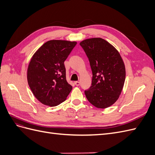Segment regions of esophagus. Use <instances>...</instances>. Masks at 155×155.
<instances>
[{"instance_id": "obj_1", "label": "esophagus", "mask_w": 155, "mask_h": 155, "mask_svg": "<svg viewBox=\"0 0 155 155\" xmlns=\"http://www.w3.org/2000/svg\"><path fill=\"white\" fill-rule=\"evenodd\" d=\"M74 84L76 85V86H79V85H80V82L79 81H75L74 82Z\"/></svg>"}]
</instances>
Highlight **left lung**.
Returning a JSON list of instances; mask_svg holds the SVG:
<instances>
[{"label":"left lung","instance_id":"obj_1","mask_svg":"<svg viewBox=\"0 0 155 155\" xmlns=\"http://www.w3.org/2000/svg\"><path fill=\"white\" fill-rule=\"evenodd\" d=\"M79 45L88 58L92 72L91 87L85 91L88 101L105 109L118 100L125 79V67L118 51L104 39L91 38Z\"/></svg>","mask_w":155,"mask_h":155}]
</instances>
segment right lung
<instances>
[{
    "instance_id": "right-lung-1",
    "label": "right lung",
    "mask_w": 155,
    "mask_h": 155,
    "mask_svg": "<svg viewBox=\"0 0 155 155\" xmlns=\"http://www.w3.org/2000/svg\"><path fill=\"white\" fill-rule=\"evenodd\" d=\"M76 41L50 40L32 56L27 70L29 87L42 104L55 107L67 99L72 87L66 79L64 64Z\"/></svg>"
}]
</instances>
